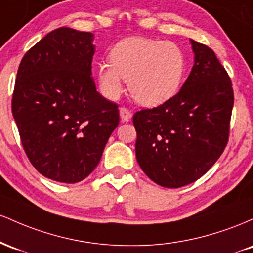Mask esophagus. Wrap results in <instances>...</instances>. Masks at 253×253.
<instances>
[{"instance_id":"1","label":"esophagus","mask_w":253,"mask_h":253,"mask_svg":"<svg viewBox=\"0 0 253 253\" xmlns=\"http://www.w3.org/2000/svg\"><path fill=\"white\" fill-rule=\"evenodd\" d=\"M119 113H120V119L123 123H128L130 118H132V113H130L127 108H125V107L119 109Z\"/></svg>"}]
</instances>
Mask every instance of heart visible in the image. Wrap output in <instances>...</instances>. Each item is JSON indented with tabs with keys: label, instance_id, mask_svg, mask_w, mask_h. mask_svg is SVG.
<instances>
[{
	"label": "heart",
	"instance_id": "b5f03b06",
	"mask_svg": "<svg viewBox=\"0 0 253 253\" xmlns=\"http://www.w3.org/2000/svg\"><path fill=\"white\" fill-rule=\"evenodd\" d=\"M185 57L176 43L143 37L121 40L109 52V63L97 64L100 91L117 100L128 81L130 96L145 107L161 106L181 88Z\"/></svg>",
	"mask_w": 253,
	"mask_h": 253
}]
</instances>
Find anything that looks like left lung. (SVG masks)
<instances>
[{
  "mask_svg": "<svg viewBox=\"0 0 253 253\" xmlns=\"http://www.w3.org/2000/svg\"><path fill=\"white\" fill-rule=\"evenodd\" d=\"M194 65L178 94L136 112L135 156L157 184L179 188L202 177L228 141L233 89L213 51L190 39Z\"/></svg>",
  "mask_w": 253,
  "mask_h": 253,
  "instance_id": "left-lung-1",
  "label": "left lung"
}]
</instances>
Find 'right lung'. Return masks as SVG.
<instances>
[{"mask_svg":"<svg viewBox=\"0 0 253 253\" xmlns=\"http://www.w3.org/2000/svg\"><path fill=\"white\" fill-rule=\"evenodd\" d=\"M94 34L50 32L22 58L11 110L22 146L42 176L77 183L100 163L119 109L91 77Z\"/></svg>","mask_w":253,"mask_h":253,"instance_id":"right-lung-1","label":"right lung"}]
</instances>
